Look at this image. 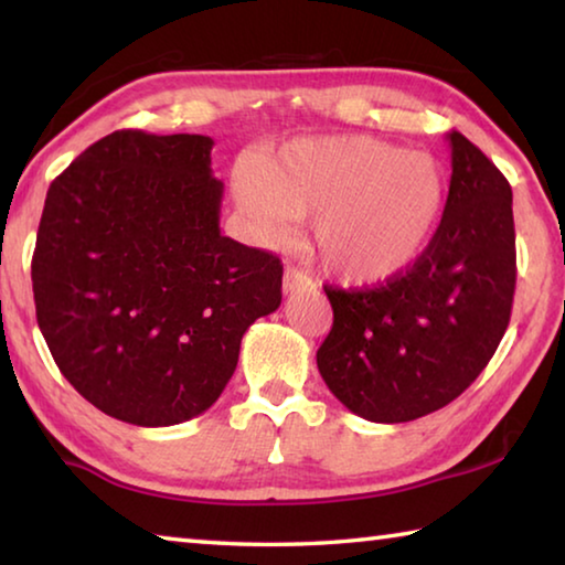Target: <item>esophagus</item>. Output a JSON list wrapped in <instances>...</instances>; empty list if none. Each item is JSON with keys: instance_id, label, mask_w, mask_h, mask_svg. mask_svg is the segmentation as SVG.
<instances>
[{"instance_id": "esophagus-1", "label": "esophagus", "mask_w": 565, "mask_h": 565, "mask_svg": "<svg viewBox=\"0 0 565 565\" xmlns=\"http://www.w3.org/2000/svg\"><path fill=\"white\" fill-rule=\"evenodd\" d=\"M313 284L309 276L296 269V266H286L284 271V294H296V291H311Z\"/></svg>"}]
</instances>
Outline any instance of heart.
<instances>
[{
    "label": "heart",
    "instance_id": "heart-1",
    "mask_svg": "<svg viewBox=\"0 0 565 565\" xmlns=\"http://www.w3.org/2000/svg\"><path fill=\"white\" fill-rule=\"evenodd\" d=\"M234 189L271 238L313 218L323 269L349 286H376L411 269L448 204L438 159L371 137L291 141L238 167Z\"/></svg>",
    "mask_w": 565,
    "mask_h": 565
}]
</instances>
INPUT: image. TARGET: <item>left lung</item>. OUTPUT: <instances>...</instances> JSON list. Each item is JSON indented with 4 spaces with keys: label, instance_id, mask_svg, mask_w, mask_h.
I'll list each match as a JSON object with an SVG mask.
<instances>
[{
    "label": "left lung",
    "instance_id": "1",
    "mask_svg": "<svg viewBox=\"0 0 565 565\" xmlns=\"http://www.w3.org/2000/svg\"><path fill=\"white\" fill-rule=\"evenodd\" d=\"M451 186L426 254L371 289L327 291L333 323L321 379L353 414L404 424L473 384L509 329L515 291L511 184L461 131H448Z\"/></svg>",
    "mask_w": 565,
    "mask_h": 565
}]
</instances>
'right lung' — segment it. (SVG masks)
I'll use <instances>...</instances> for the list:
<instances>
[{
    "instance_id": "1",
    "label": "right lung",
    "mask_w": 565,
    "mask_h": 565,
    "mask_svg": "<svg viewBox=\"0 0 565 565\" xmlns=\"http://www.w3.org/2000/svg\"><path fill=\"white\" fill-rule=\"evenodd\" d=\"M212 147L202 134L121 129L46 191L36 323L64 379L134 426L204 414L246 329L281 303L279 256L222 236Z\"/></svg>"
}]
</instances>
